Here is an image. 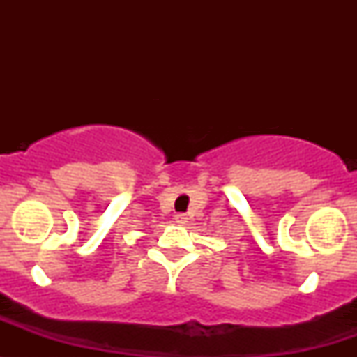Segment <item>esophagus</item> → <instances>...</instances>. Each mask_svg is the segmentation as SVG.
I'll use <instances>...</instances> for the list:
<instances>
[{"label":"esophagus","instance_id":"1","mask_svg":"<svg viewBox=\"0 0 357 357\" xmlns=\"http://www.w3.org/2000/svg\"><path fill=\"white\" fill-rule=\"evenodd\" d=\"M174 220H176V223H179V225H184V223H186V215H183V213H181V215H176L174 216Z\"/></svg>","mask_w":357,"mask_h":357}]
</instances>
